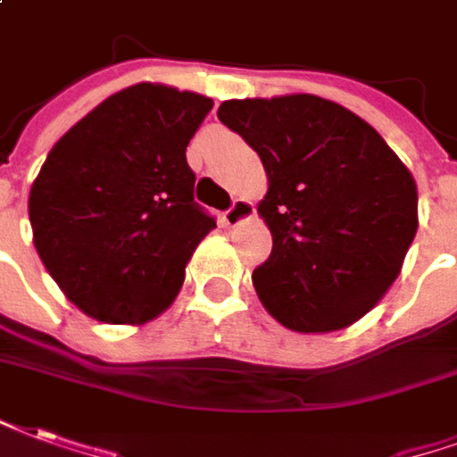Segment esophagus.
Returning a JSON list of instances; mask_svg holds the SVG:
<instances>
[{"label": "esophagus", "instance_id": "obj_1", "mask_svg": "<svg viewBox=\"0 0 457 457\" xmlns=\"http://www.w3.org/2000/svg\"><path fill=\"white\" fill-rule=\"evenodd\" d=\"M254 218V203L245 201V198H237V201L229 205L228 211L222 212V222L228 225V228H235L239 222H245V220Z\"/></svg>", "mask_w": 457, "mask_h": 457}]
</instances>
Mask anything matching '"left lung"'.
Here are the masks:
<instances>
[{"mask_svg": "<svg viewBox=\"0 0 457 457\" xmlns=\"http://www.w3.org/2000/svg\"><path fill=\"white\" fill-rule=\"evenodd\" d=\"M218 118L262 157L259 215L271 256L252 273L295 332H337L370 312L417 235V184L373 125L312 94L222 101Z\"/></svg>", "mask_w": 457, "mask_h": 457, "instance_id": "obj_1", "label": "left lung"}]
</instances>
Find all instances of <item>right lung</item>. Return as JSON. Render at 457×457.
Segmentation results:
<instances>
[{"mask_svg": "<svg viewBox=\"0 0 457 457\" xmlns=\"http://www.w3.org/2000/svg\"><path fill=\"white\" fill-rule=\"evenodd\" d=\"M212 99L164 84L118 91L72 125L30 186L40 262L84 314L145 324L184 286L215 220L194 201L186 147Z\"/></svg>", "mask_w": 457, "mask_h": 457, "instance_id": "obj_1", "label": "right lung"}]
</instances>
